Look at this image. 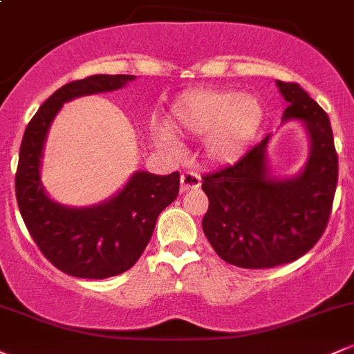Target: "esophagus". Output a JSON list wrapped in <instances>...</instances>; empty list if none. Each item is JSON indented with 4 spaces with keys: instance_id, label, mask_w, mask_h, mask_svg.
<instances>
[{
    "instance_id": "34e87169",
    "label": "esophagus",
    "mask_w": 354,
    "mask_h": 354,
    "mask_svg": "<svg viewBox=\"0 0 354 354\" xmlns=\"http://www.w3.org/2000/svg\"><path fill=\"white\" fill-rule=\"evenodd\" d=\"M201 178L196 171H185L181 174V191L200 188Z\"/></svg>"
}]
</instances>
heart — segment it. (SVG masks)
I'll return each instance as SVG.
<instances>
[{"instance_id":"1","label":"heart","mask_w":354,"mask_h":354,"mask_svg":"<svg viewBox=\"0 0 354 354\" xmlns=\"http://www.w3.org/2000/svg\"><path fill=\"white\" fill-rule=\"evenodd\" d=\"M171 126L176 131L209 133L214 156L230 160L253 141L263 121V108L254 96L234 91H191L173 106Z\"/></svg>"}]
</instances>
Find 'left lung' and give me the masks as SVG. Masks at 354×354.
<instances>
[{
  "mask_svg": "<svg viewBox=\"0 0 354 354\" xmlns=\"http://www.w3.org/2000/svg\"><path fill=\"white\" fill-rule=\"evenodd\" d=\"M290 106L283 121L298 120L311 140L298 176L276 180L266 166L268 135L234 165L203 176L209 200L203 231L221 259L246 270L295 261L323 236L338 185V154L330 118L298 83L276 81Z\"/></svg>",
  "mask_w": 354,
  "mask_h": 354,
  "instance_id": "8db88e82",
  "label": "left lung"
}]
</instances>
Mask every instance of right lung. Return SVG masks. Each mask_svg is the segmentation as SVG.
I'll list each match as a JSON object with an SVG mask.
<instances>
[{
  "instance_id": "right-lung-1",
  "label": "right lung",
  "mask_w": 354,
  "mask_h": 354,
  "mask_svg": "<svg viewBox=\"0 0 354 354\" xmlns=\"http://www.w3.org/2000/svg\"><path fill=\"white\" fill-rule=\"evenodd\" d=\"M131 75H93L64 84L39 106L26 126L16 169V201L36 246L53 266L84 279L124 273L151 239L160 213L176 200L180 173L138 171L116 196L91 208H70L50 200L39 180L43 145L53 118L73 98L115 91Z\"/></svg>"
}]
</instances>
